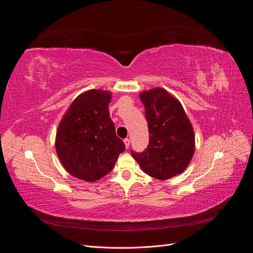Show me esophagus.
Wrapping results in <instances>:
<instances>
[{
  "mask_svg": "<svg viewBox=\"0 0 253 253\" xmlns=\"http://www.w3.org/2000/svg\"><path fill=\"white\" fill-rule=\"evenodd\" d=\"M124 142H125V145H126V148L127 149V148L129 147V139H128V138H126V139L124 140Z\"/></svg>",
  "mask_w": 253,
  "mask_h": 253,
  "instance_id": "esophagus-1",
  "label": "esophagus"
}]
</instances>
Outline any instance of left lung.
Instances as JSON below:
<instances>
[{"instance_id":"1","label":"left lung","mask_w":253,"mask_h":253,"mask_svg":"<svg viewBox=\"0 0 253 253\" xmlns=\"http://www.w3.org/2000/svg\"><path fill=\"white\" fill-rule=\"evenodd\" d=\"M150 141L142 153L132 152L141 170L159 180L181 174L192 160L195 135L192 124L180 101L163 87L143 90Z\"/></svg>"}]
</instances>
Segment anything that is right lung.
I'll use <instances>...</instances> for the list:
<instances>
[{"instance_id": "1", "label": "right lung", "mask_w": 253, "mask_h": 253, "mask_svg": "<svg viewBox=\"0 0 253 253\" xmlns=\"http://www.w3.org/2000/svg\"><path fill=\"white\" fill-rule=\"evenodd\" d=\"M111 100L110 90L88 89L74 99L59 122L57 155L76 178L87 182L102 178L126 150L110 116Z\"/></svg>"}]
</instances>
